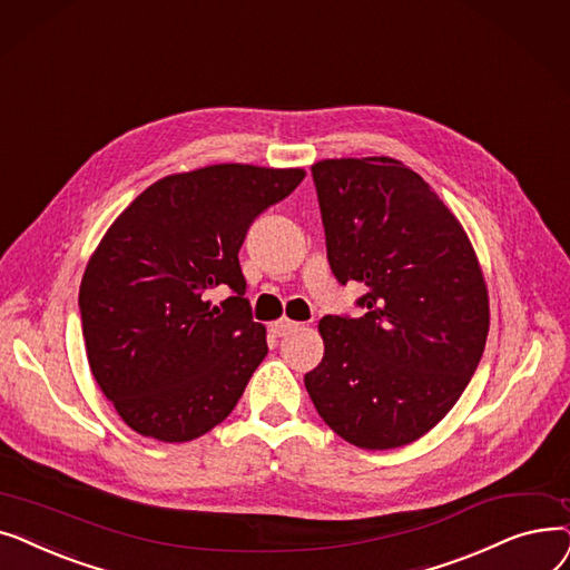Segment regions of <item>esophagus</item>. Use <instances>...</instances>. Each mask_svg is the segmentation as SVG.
Masks as SVG:
<instances>
[{"label":"esophagus","instance_id":"esophagus-1","mask_svg":"<svg viewBox=\"0 0 570 570\" xmlns=\"http://www.w3.org/2000/svg\"><path fill=\"white\" fill-rule=\"evenodd\" d=\"M296 330H302V322H292V320H287V317H283V320L271 324V332H274L278 338H281V336H287V334H292V332H296Z\"/></svg>","mask_w":570,"mask_h":570}]
</instances>
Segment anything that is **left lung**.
<instances>
[{
  "label": "left lung",
  "mask_w": 570,
  "mask_h": 570,
  "mask_svg": "<svg viewBox=\"0 0 570 570\" xmlns=\"http://www.w3.org/2000/svg\"><path fill=\"white\" fill-rule=\"evenodd\" d=\"M311 171L334 276L368 292L362 317L320 320L324 357L306 390L347 443L409 445L450 413L480 364L490 299L475 250L399 159H322Z\"/></svg>",
  "instance_id": "left-lung-1"
}]
</instances>
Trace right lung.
I'll return each instance as SVG.
<instances>
[{
    "label": "right lung",
    "instance_id": "add662e5",
    "mask_svg": "<svg viewBox=\"0 0 570 570\" xmlns=\"http://www.w3.org/2000/svg\"><path fill=\"white\" fill-rule=\"evenodd\" d=\"M304 169L213 165L153 183L108 227L78 292L90 371L129 429L185 443L220 424L266 357L238 250ZM213 288L230 296L213 307Z\"/></svg>",
    "mask_w": 570,
    "mask_h": 570
}]
</instances>
